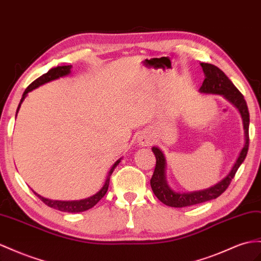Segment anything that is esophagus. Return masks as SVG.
Returning <instances> with one entry per match:
<instances>
[{"label":"esophagus","instance_id":"esophagus-1","mask_svg":"<svg viewBox=\"0 0 261 261\" xmlns=\"http://www.w3.org/2000/svg\"><path fill=\"white\" fill-rule=\"evenodd\" d=\"M138 143L141 146H148L152 143V138L148 133H140L138 137Z\"/></svg>","mask_w":261,"mask_h":261}]
</instances>
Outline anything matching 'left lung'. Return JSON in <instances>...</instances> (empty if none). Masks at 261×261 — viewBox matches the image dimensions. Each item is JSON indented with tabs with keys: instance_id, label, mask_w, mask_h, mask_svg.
<instances>
[{
	"instance_id": "1",
	"label": "left lung",
	"mask_w": 261,
	"mask_h": 261,
	"mask_svg": "<svg viewBox=\"0 0 261 261\" xmlns=\"http://www.w3.org/2000/svg\"><path fill=\"white\" fill-rule=\"evenodd\" d=\"M202 69L204 71L205 79L200 86L199 92L206 93V95H219L224 97L226 100L235 107L239 111L240 117L243 120L244 126V140L245 143L243 149L240 150L238 158L236 159L235 163L231 166L230 171L228 172L224 178L220 179L219 182L214 184L208 189L194 191V192H175L173 191L166 181V160L161 149L158 146H153L152 151L154 153L156 159V164L154 173H153L151 178V188L154 195L161 200L165 205L171 207H186L207 202V200L215 199L228 188L231 179L235 176L239 166L242 165L244 160L248 152L249 145V111L247 107L246 100L240 91L236 88L230 79L227 77L225 73L220 70L218 67L212 64L200 63Z\"/></svg>"
}]
</instances>
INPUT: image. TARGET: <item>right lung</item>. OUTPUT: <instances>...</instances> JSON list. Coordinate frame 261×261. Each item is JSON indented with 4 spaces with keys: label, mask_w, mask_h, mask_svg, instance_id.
Segmentation results:
<instances>
[{
    "label": "right lung",
    "mask_w": 261,
    "mask_h": 261,
    "mask_svg": "<svg viewBox=\"0 0 261 261\" xmlns=\"http://www.w3.org/2000/svg\"><path fill=\"white\" fill-rule=\"evenodd\" d=\"M71 65H68V66H57V67H54V68L49 69L47 72L44 73V75H42L39 78H37L36 80H34L28 88L25 89L23 96H22V99L21 101H19L18 103V107H17V110H16V116H17V112L19 110V108H21V105L22 102L24 101V99L26 98V96H28V93L33 91L34 89L38 88L39 86H42L46 83H49V82H53V80L55 79H58L59 77H65V76H68L70 73V69H71ZM122 158H120L119 160H117V161L113 163V165L111 166V169L109 170L108 172V175H107V178L105 181V184L101 189H100L96 194H93L92 196L88 197V198H84V199H79V200H54V199H49V198H45L43 196H41L39 194H37L36 192H34V194L41 199L43 200V202L49 206V207H53V208H55L57 211H61V212H66V213H80V212H85L87 210H90L91 207L95 206L100 199H101L105 195L107 191H108V188H109V181H110V176L112 174L113 170H115L117 168V165L121 162Z\"/></svg>",
    "instance_id": "1"
}]
</instances>
